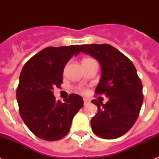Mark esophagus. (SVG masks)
Instances as JSON below:
<instances>
[{
    "mask_svg": "<svg viewBox=\"0 0 159 159\" xmlns=\"http://www.w3.org/2000/svg\"><path fill=\"white\" fill-rule=\"evenodd\" d=\"M83 102H84V106H87V105H88L90 103V100L87 99V98H84Z\"/></svg>",
    "mask_w": 159,
    "mask_h": 159,
    "instance_id": "obj_1",
    "label": "esophagus"
}]
</instances>
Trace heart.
<instances>
[{"instance_id": "1", "label": "heart", "mask_w": 159, "mask_h": 159, "mask_svg": "<svg viewBox=\"0 0 159 159\" xmlns=\"http://www.w3.org/2000/svg\"><path fill=\"white\" fill-rule=\"evenodd\" d=\"M94 59H92V58H86V59L83 60V62H90V61H93ZM83 91V90H82Z\"/></svg>"}]
</instances>
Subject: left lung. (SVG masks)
I'll return each mask as SVG.
<instances>
[{"label":"left lung","instance_id":"obj_1","mask_svg":"<svg viewBox=\"0 0 159 159\" xmlns=\"http://www.w3.org/2000/svg\"><path fill=\"white\" fill-rule=\"evenodd\" d=\"M78 52L99 61L102 77L95 93L109 97L106 104L92 101L98 109L91 120L92 131L106 139L124 135L137 120L143 103L142 82L134 65L110 44H83Z\"/></svg>","mask_w":159,"mask_h":159}]
</instances>
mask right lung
I'll return each mask as SVG.
<instances>
[{"label": "right lung", "instance_id": "obj_1", "mask_svg": "<svg viewBox=\"0 0 159 159\" xmlns=\"http://www.w3.org/2000/svg\"><path fill=\"white\" fill-rule=\"evenodd\" d=\"M80 45L48 47L36 53L22 68L16 90L21 118L30 130L47 141L58 140L70 130L72 118L83 106V99L70 94L64 103L56 101L54 87L62 83L65 65Z\"/></svg>", "mask_w": 159, "mask_h": 159}]
</instances>
